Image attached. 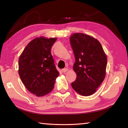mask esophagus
Instances as JSON below:
<instances>
[{
  "instance_id": "esophagus-1",
  "label": "esophagus",
  "mask_w": 128,
  "mask_h": 128,
  "mask_svg": "<svg viewBox=\"0 0 128 128\" xmlns=\"http://www.w3.org/2000/svg\"><path fill=\"white\" fill-rule=\"evenodd\" d=\"M68 70H69V69H68V68H64L63 69H62V72H66L68 71Z\"/></svg>"
}]
</instances>
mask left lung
Segmentation results:
<instances>
[{
    "label": "left lung",
    "instance_id": "left-lung-1",
    "mask_svg": "<svg viewBox=\"0 0 128 128\" xmlns=\"http://www.w3.org/2000/svg\"><path fill=\"white\" fill-rule=\"evenodd\" d=\"M70 40L75 58L73 70L77 75L72 86L78 94L90 96L104 79L107 56L98 40L88 34H73Z\"/></svg>",
    "mask_w": 128,
    "mask_h": 128
}]
</instances>
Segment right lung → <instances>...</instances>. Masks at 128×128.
<instances>
[{"label": "right lung", "instance_id": "right-lung-1", "mask_svg": "<svg viewBox=\"0 0 128 128\" xmlns=\"http://www.w3.org/2000/svg\"><path fill=\"white\" fill-rule=\"evenodd\" d=\"M56 38L40 36L26 46L18 59V74L26 88L37 97L53 90L59 72L50 50Z\"/></svg>", "mask_w": 128, "mask_h": 128}]
</instances>
